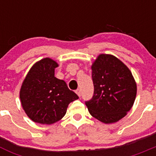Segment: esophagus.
Masks as SVG:
<instances>
[{
    "label": "esophagus",
    "instance_id": "34e87169",
    "mask_svg": "<svg viewBox=\"0 0 156 156\" xmlns=\"http://www.w3.org/2000/svg\"><path fill=\"white\" fill-rule=\"evenodd\" d=\"M76 94L78 95L79 97H80V96H81V91H80V89H77V90H76Z\"/></svg>",
    "mask_w": 156,
    "mask_h": 156
}]
</instances>
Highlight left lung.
<instances>
[{
	"mask_svg": "<svg viewBox=\"0 0 156 156\" xmlns=\"http://www.w3.org/2000/svg\"><path fill=\"white\" fill-rule=\"evenodd\" d=\"M94 95L85 102L95 119L104 123L119 121L131 109L137 84L130 70L119 58L101 54L91 66Z\"/></svg>",
	"mask_w": 156,
	"mask_h": 156,
	"instance_id": "1",
	"label": "left lung"
}]
</instances>
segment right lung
Wrapping results in <instances>:
<instances>
[{"label": "right lung", "mask_w": 156, "mask_h": 156, "mask_svg": "<svg viewBox=\"0 0 156 156\" xmlns=\"http://www.w3.org/2000/svg\"><path fill=\"white\" fill-rule=\"evenodd\" d=\"M58 65L45 58L32 66L22 84L19 97L28 117L41 124H52L66 115L70 102L79 98L66 83L55 76Z\"/></svg>", "instance_id": "right-lung-1"}]
</instances>
